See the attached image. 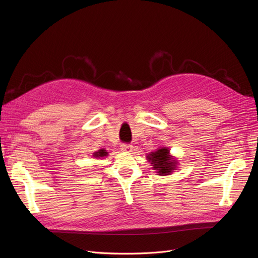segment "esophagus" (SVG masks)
Wrapping results in <instances>:
<instances>
[{"label":"esophagus","instance_id":"1","mask_svg":"<svg viewBox=\"0 0 258 258\" xmlns=\"http://www.w3.org/2000/svg\"><path fill=\"white\" fill-rule=\"evenodd\" d=\"M120 147H121V151L122 152H125V153H131L133 151V146L130 145V144L123 143V144H121Z\"/></svg>","mask_w":258,"mask_h":258}]
</instances>
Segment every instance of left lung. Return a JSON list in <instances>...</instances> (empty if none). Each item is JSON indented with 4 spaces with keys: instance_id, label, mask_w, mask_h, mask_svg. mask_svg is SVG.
<instances>
[{
    "instance_id": "1",
    "label": "left lung",
    "mask_w": 258,
    "mask_h": 258,
    "mask_svg": "<svg viewBox=\"0 0 258 258\" xmlns=\"http://www.w3.org/2000/svg\"><path fill=\"white\" fill-rule=\"evenodd\" d=\"M148 162H151L153 168L157 170L160 175H166L172 172L177 167L178 162L170 155L167 147H161L156 152H152L147 157Z\"/></svg>"
}]
</instances>
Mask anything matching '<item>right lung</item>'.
I'll use <instances>...</instances> for the list:
<instances>
[{
    "label": "right lung",
    "mask_w": 258,
    "mask_h": 258,
    "mask_svg": "<svg viewBox=\"0 0 258 258\" xmlns=\"http://www.w3.org/2000/svg\"><path fill=\"white\" fill-rule=\"evenodd\" d=\"M93 156H94L95 158H103V157H106V156H107V152L102 148V150H99L98 152L94 153Z\"/></svg>",
    "instance_id": "add662e5"
}]
</instances>
